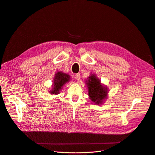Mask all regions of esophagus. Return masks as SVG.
Listing matches in <instances>:
<instances>
[{"instance_id":"1","label":"esophagus","mask_w":155,"mask_h":155,"mask_svg":"<svg viewBox=\"0 0 155 155\" xmlns=\"http://www.w3.org/2000/svg\"><path fill=\"white\" fill-rule=\"evenodd\" d=\"M75 76V79H76V80H79L80 77H81V76H80V74H79V73L76 74H75V76Z\"/></svg>"}]
</instances>
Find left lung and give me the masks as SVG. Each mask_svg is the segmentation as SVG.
Listing matches in <instances>:
<instances>
[{"label":"left lung","instance_id":"obj_1","mask_svg":"<svg viewBox=\"0 0 155 155\" xmlns=\"http://www.w3.org/2000/svg\"><path fill=\"white\" fill-rule=\"evenodd\" d=\"M86 83L91 101L97 105L102 104L107 97V86L101 84L100 79L97 78L95 74H91L88 79L86 80Z\"/></svg>","mask_w":155,"mask_h":155}]
</instances>
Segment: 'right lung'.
Segmentation results:
<instances>
[{
    "instance_id": "1",
    "label": "right lung",
    "mask_w": 155,
    "mask_h": 155,
    "mask_svg": "<svg viewBox=\"0 0 155 155\" xmlns=\"http://www.w3.org/2000/svg\"><path fill=\"white\" fill-rule=\"evenodd\" d=\"M71 79V76L69 74H65L62 72H57L55 74L54 78L53 83V88L52 90L49 91L50 94L53 95H57L58 94L62 86L69 82Z\"/></svg>"
}]
</instances>
